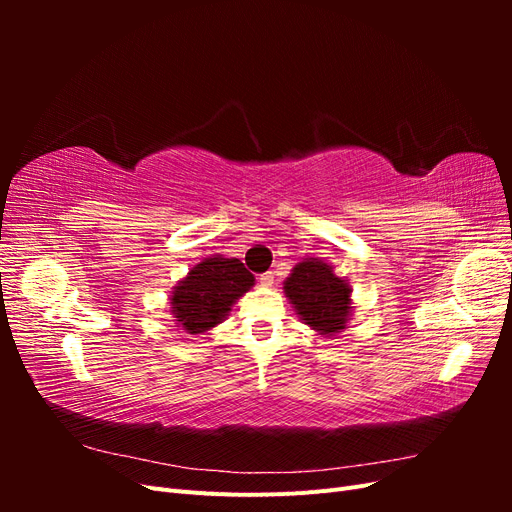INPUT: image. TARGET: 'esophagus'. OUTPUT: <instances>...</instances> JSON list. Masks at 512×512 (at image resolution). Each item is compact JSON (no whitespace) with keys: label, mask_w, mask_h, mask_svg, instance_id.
<instances>
[{"label":"esophagus","mask_w":512,"mask_h":512,"mask_svg":"<svg viewBox=\"0 0 512 512\" xmlns=\"http://www.w3.org/2000/svg\"><path fill=\"white\" fill-rule=\"evenodd\" d=\"M258 282H260L262 286H273V273H271V271H267V273L258 275Z\"/></svg>","instance_id":"esophagus-1"}]
</instances>
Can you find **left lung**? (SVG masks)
Wrapping results in <instances>:
<instances>
[{"label": "left lung", "instance_id": "8db88e82", "mask_svg": "<svg viewBox=\"0 0 512 512\" xmlns=\"http://www.w3.org/2000/svg\"><path fill=\"white\" fill-rule=\"evenodd\" d=\"M286 297L305 324L320 335H337L350 314V288L324 260H305L292 269L284 284Z\"/></svg>", "mask_w": 512, "mask_h": 512}]
</instances>
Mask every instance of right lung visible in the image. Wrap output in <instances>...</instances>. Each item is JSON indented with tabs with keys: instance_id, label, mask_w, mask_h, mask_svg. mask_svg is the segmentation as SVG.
Returning <instances> with one entry per match:
<instances>
[{
	"instance_id": "right-lung-1",
	"label": "right lung",
	"mask_w": 512,
	"mask_h": 512,
	"mask_svg": "<svg viewBox=\"0 0 512 512\" xmlns=\"http://www.w3.org/2000/svg\"><path fill=\"white\" fill-rule=\"evenodd\" d=\"M254 286L239 258H207L173 292V314L185 333H203L222 322L230 305Z\"/></svg>"
}]
</instances>
